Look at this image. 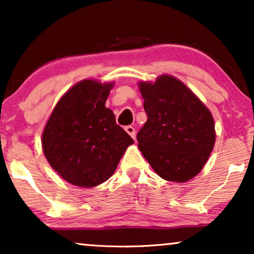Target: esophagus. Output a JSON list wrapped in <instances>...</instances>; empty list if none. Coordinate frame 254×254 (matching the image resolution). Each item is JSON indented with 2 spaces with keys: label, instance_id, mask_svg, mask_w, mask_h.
I'll return each mask as SVG.
<instances>
[{
  "label": "esophagus",
  "instance_id": "esophagus-1",
  "mask_svg": "<svg viewBox=\"0 0 254 254\" xmlns=\"http://www.w3.org/2000/svg\"><path fill=\"white\" fill-rule=\"evenodd\" d=\"M125 130L127 131V134H129L130 137H133L135 140V137H136V131H135V128L131 127V126H127L125 128Z\"/></svg>",
  "mask_w": 254,
  "mask_h": 254
}]
</instances>
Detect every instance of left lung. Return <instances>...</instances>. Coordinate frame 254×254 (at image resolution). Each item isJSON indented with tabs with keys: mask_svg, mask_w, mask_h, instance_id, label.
<instances>
[{
	"mask_svg": "<svg viewBox=\"0 0 254 254\" xmlns=\"http://www.w3.org/2000/svg\"><path fill=\"white\" fill-rule=\"evenodd\" d=\"M147 123L137 133L138 149L154 171L168 182L185 183L203 169L216 131L210 111L189 86L163 74L138 82Z\"/></svg>",
	"mask_w": 254,
	"mask_h": 254,
	"instance_id": "1",
	"label": "left lung"
}]
</instances>
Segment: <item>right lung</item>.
<instances>
[{"label": "right lung", "instance_id": "1", "mask_svg": "<svg viewBox=\"0 0 254 254\" xmlns=\"http://www.w3.org/2000/svg\"><path fill=\"white\" fill-rule=\"evenodd\" d=\"M113 86V82L79 81L59 99L45 125V157L71 185L91 189L106 182L134 143L105 106Z\"/></svg>", "mask_w": 254, "mask_h": 254}]
</instances>
